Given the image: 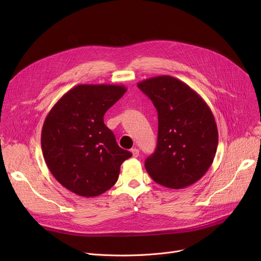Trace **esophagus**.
<instances>
[{
	"mask_svg": "<svg viewBox=\"0 0 261 261\" xmlns=\"http://www.w3.org/2000/svg\"><path fill=\"white\" fill-rule=\"evenodd\" d=\"M131 152H132V154H133L134 158H138V156L140 155V150H139L138 148H133V149L131 150Z\"/></svg>",
	"mask_w": 261,
	"mask_h": 261,
	"instance_id": "obj_1",
	"label": "esophagus"
}]
</instances>
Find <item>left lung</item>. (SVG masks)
Instances as JSON below:
<instances>
[{
	"label": "left lung",
	"mask_w": 261,
	"mask_h": 261,
	"mask_svg": "<svg viewBox=\"0 0 261 261\" xmlns=\"http://www.w3.org/2000/svg\"><path fill=\"white\" fill-rule=\"evenodd\" d=\"M138 87L158 111L154 153L145 168L160 185L181 189L199 181L214 162L218 129L212 110L183 81L164 75L145 79Z\"/></svg>",
	"instance_id": "1"
}]
</instances>
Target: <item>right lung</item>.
<instances>
[{"label": "right lung", "instance_id": "1", "mask_svg": "<svg viewBox=\"0 0 261 261\" xmlns=\"http://www.w3.org/2000/svg\"><path fill=\"white\" fill-rule=\"evenodd\" d=\"M127 88L118 85H78L48 112L41 132L46 165L63 187L92 198L111 188L120 165L131 158L121 149L103 115Z\"/></svg>", "mask_w": 261, "mask_h": 261}]
</instances>
